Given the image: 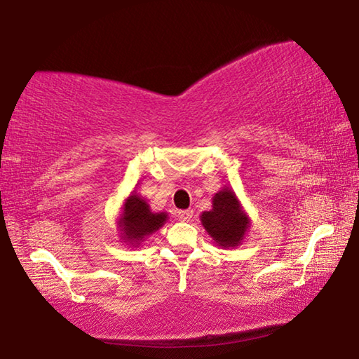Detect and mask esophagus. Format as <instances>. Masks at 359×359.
<instances>
[{"mask_svg": "<svg viewBox=\"0 0 359 359\" xmlns=\"http://www.w3.org/2000/svg\"><path fill=\"white\" fill-rule=\"evenodd\" d=\"M177 218L180 222H190L193 218V210L187 209V210H179L177 212Z\"/></svg>", "mask_w": 359, "mask_h": 359, "instance_id": "obj_1", "label": "esophagus"}]
</instances>
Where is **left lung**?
I'll list each match as a JSON object with an SVG mask.
<instances>
[{"label":"left lung","mask_w":359,"mask_h":359,"mask_svg":"<svg viewBox=\"0 0 359 359\" xmlns=\"http://www.w3.org/2000/svg\"><path fill=\"white\" fill-rule=\"evenodd\" d=\"M201 223L212 239L220 247H238L247 229L250 228V220L239 203L233 190L223 188L215 193L212 199V209L203 212Z\"/></svg>","instance_id":"1"}]
</instances>
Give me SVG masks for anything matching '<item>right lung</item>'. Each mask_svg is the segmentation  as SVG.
I'll list each match as a JSON object with an SVG mask.
<instances>
[{
  "label": "right lung",
  "mask_w": 359,
  "mask_h": 359,
  "mask_svg": "<svg viewBox=\"0 0 359 359\" xmlns=\"http://www.w3.org/2000/svg\"><path fill=\"white\" fill-rule=\"evenodd\" d=\"M166 220V212H151L150 205L141 196L133 193L123 204V212L118 222L121 239L136 247L151 233L160 229Z\"/></svg>",
  "instance_id": "add662e5"
}]
</instances>
